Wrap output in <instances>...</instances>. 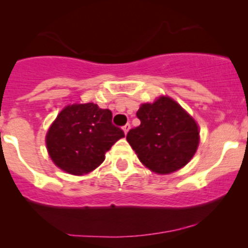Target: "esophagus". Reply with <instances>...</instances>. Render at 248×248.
<instances>
[{
    "instance_id": "1",
    "label": "esophagus",
    "mask_w": 248,
    "mask_h": 248,
    "mask_svg": "<svg viewBox=\"0 0 248 248\" xmlns=\"http://www.w3.org/2000/svg\"><path fill=\"white\" fill-rule=\"evenodd\" d=\"M129 128H131V124H126L124 127H122V129H124V132L126 134H127V132L129 131Z\"/></svg>"
}]
</instances>
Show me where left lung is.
Listing matches in <instances>:
<instances>
[{
    "instance_id": "obj_1",
    "label": "left lung",
    "mask_w": 248,
    "mask_h": 248,
    "mask_svg": "<svg viewBox=\"0 0 248 248\" xmlns=\"http://www.w3.org/2000/svg\"><path fill=\"white\" fill-rule=\"evenodd\" d=\"M140 124L129 129L127 141L150 170L170 174L186 166L197 151L199 131L196 121L169 97L140 106Z\"/></svg>"
}]
</instances>
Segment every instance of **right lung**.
<instances>
[{
  "mask_svg": "<svg viewBox=\"0 0 248 248\" xmlns=\"http://www.w3.org/2000/svg\"><path fill=\"white\" fill-rule=\"evenodd\" d=\"M111 120V111L97 104L66 107L46 134L47 152L54 163L73 175L96 169L106 158V152L124 137Z\"/></svg>",
  "mask_w": 248,
  "mask_h": 248,
  "instance_id": "1",
  "label": "right lung"
}]
</instances>
